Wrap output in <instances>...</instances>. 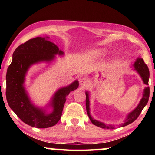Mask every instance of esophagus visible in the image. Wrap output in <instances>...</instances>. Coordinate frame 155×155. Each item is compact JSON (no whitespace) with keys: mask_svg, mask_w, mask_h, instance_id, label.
I'll return each mask as SVG.
<instances>
[{"mask_svg":"<svg viewBox=\"0 0 155 155\" xmlns=\"http://www.w3.org/2000/svg\"><path fill=\"white\" fill-rule=\"evenodd\" d=\"M89 83V79L87 78H82L80 79V84L81 86H85Z\"/></svg>","mask_w":155,"mask_h":155,"instance_id":"1","label":"esophagus"}]
</instances>
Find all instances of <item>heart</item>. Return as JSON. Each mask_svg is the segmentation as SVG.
Segmentation results:
<instances>
[{"label":"heart","instance_id":"obj_1","mask_svg":"<svg viewBox=\"0 0 155 155\" xmlns=\"http://www.w3.org/2000/svg\"><path fill=\"white\" fill-rule=\"evenodd\" d=\"M106 54H107V51H106L105 48H94V49L90 50L86 53L85 58L89 61H96L97 59L101 58L104 56ZM115 58V57H112L111 60H114Z\"/></svg>","mask_w":155,"mask_h":155}]
</instances>
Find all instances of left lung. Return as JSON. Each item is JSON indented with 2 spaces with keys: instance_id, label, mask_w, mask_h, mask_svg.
<instances>
[{
  "instance_id": "1",
  "label": "left lung",
  "mask_w": 155,
  "mask_h": 155,
  "mask_svg": "<svg viewBox=\"0 0 155 155\" xmlns=\"http://www.w3.org/2000/svg\"><path fill=\"white\" fill-rule=\"evenodd\" d=\"M133 67L135 68L134 70L137 71V73L139 74L140 76L141 79L143 80V83L145 84H147L148 85V82H149V78H150V72L149 69H148V67L147 65L145 64V62H144L143 59L140 58V57H138L135 61L134 64H133ZM86 94V109H87V115L90 118L91 122L93 124L95 125V126L99 127V128H107V129H114L115 128V126L114 125H107L104 124V123L99 121L96 119H94L92 117L90 114V94L87 91L85 92ZM149 97H150V87H146L143 90V97L140 101L138 105L135 107V109H133L132 111H130V113L128 114V115L126 116V119L124 120V122L118 126V127H124L126 126L127 125L130 124L131 123L135 121V120L137 119V118L138 117L140 114L142 110L144 109V107L147 105L148 102V100H149Z\"/></svg>"
}]
</instances>
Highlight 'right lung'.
Segmentation results:
<instances>
[{
	"label": "right lung",
	"mask_w": 155,
	"mask_h": 155,
	"mask_svg": "<svg viewBox=\"0 0 155 155\" xmlns=\"http://www.w3.org/2000/svg\"><path fill=\"white\" fill-rule=\"evenodd\" d=\"M48 39V37H38L19 46L12 54V63L6 74V99L10 109L25 124L38 128H49L58 122L66 97L79 86L78 80H75L58 89L48 104V107L52 109L51 112L31 102L24 84L28 70L37 63H51L56 55H64Z\"/></svg>",
	"instance_id": "right-lung-1"
}]
</instances>
